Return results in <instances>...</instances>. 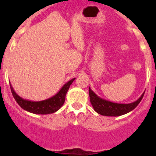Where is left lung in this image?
<instances>
[{
  "instance_id": "left-lung-1",
  "label": "left lung",
  "mask_w": 156,
  "mask_h": 156,
  "mask_svg": "<svg viewBox=\"0 0 156 156\" xmlns=\"http://www.w3.org/2000/svg\"><path fill=\"white\" fill-rule=\"evenodd\" d=\"M144 92H143L140 98L136 101L131 103L125 104V103H113V102L108 101L107 100L103 99L97 95L91 89L90 87H89L90 102L94 110L99 114H101L103 116H108V117H118V116L123 115V114L131 112L139 105V103L142 100Z\"/></svg>"
}]
</instances>
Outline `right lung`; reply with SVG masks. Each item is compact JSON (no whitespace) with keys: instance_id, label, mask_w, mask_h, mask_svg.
Instances as JSON below:
<instances>
[{"instance_id":"1","label":"right lung","mask_w":156,"mask_h":156,"mask_svg":"<svg viewBox=\"0 0 156 156\" xmlns=\"http://www.w3.org/2000/svg\"><path fill=\"white\" fill-rule=\"evenodd\" d=\"M75 79L76 78H73L67 82L55 95L48 98V99L41 101H31L23 99L15 92L11 83L10 88L12 95L16 102L23 109L36 114H53V113L57 112L63 105L64 101H65L66 94Z\"/></svg>"}]
</instances>
